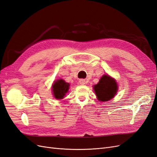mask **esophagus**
I'll use <instances>...</instances> for the list:
<instances>
[{"label": "esophagus", "mask_w": 157, "mask_h": 157, "mask_svg": "<svg viewBox=\"0 0 157 157\" xmlns=\"http://www.w3.org/2000/svg\"><path fill=\"white\" fill-rule=\"evenodd\" d=\"M79 83H80V84L84 85V84H86V80H85L84 79H80V80H79Z\"/></svg>", "instance_id": "esophagus-1"}]
</instances>
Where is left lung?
I'll use <instances>...</instances> for the list:
<instances>
[{
  "mask_svg": "<svg viewBox=\"0 0 157 157\" xmlns=\"http://www.w3.org/2000/svg\"><path fill=\"white\" fill-rule=\"evenodd\" d=\"M94 90L99 101H106L115 96L118 85L115 79L105 75L99 80L98 84L94 86Z\"/></svg>",
  "mask_w": 157,
  "mask_h": 157,
  "instance_id": "left-lung-1",
  "label": "left lung"
}]
</instances>
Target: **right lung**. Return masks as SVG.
<instances>
[{
    "mask_svg": "<svg viewBox=\"0 0 157 157\" xmlns=\"http://www.w3.org/2000/svg\"><path fill=\"white\" fill-rule=\"evenodd\" d=\"M69 84L65 82L62 79H59L54 82L52 86L53 94L56 99H63L65 94L68 92Z\"/></svg>",
    "mask_w": 157,
    "mask_h": 157,
    "instance_id": "right-lung-1",
    "label": "right lung"
}]
</instances>
